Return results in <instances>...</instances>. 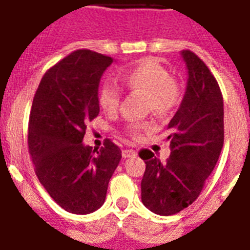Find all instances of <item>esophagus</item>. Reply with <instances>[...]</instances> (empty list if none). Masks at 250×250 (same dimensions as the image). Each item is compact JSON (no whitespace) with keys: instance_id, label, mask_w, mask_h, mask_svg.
Wrapping results in <instances>:
<instances>
[{"instance_id":"obj_1","label":"esophagus","mask_w":250,"mask_h":250,"mask_svg":"<svg viewBox=\"0 0 250 250\" xmlns=\"http://www.w3.org/2000/svg\"><path fill=\"white\" fill-rule=\"evenodd\" d=\"M122 156H123V158H131V157L136 156V152L132 150V149H125V150L122 152Z\"/></svg>"}]
</instances>
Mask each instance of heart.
<instances>
[{
  "mask_svg": "<svg viewBox=\"0 0 250 250\" xmlns=\"http://www.w3.org/2000/svg\"><path fill=\"white\" fill-rule=\"evenodd\" d=\"M122 84L132 93L146 98V109L157 115H168L182 101V88L168 71L154 58H143L121 72ZM98 105L107 114L115 113L121 104V93L113 84L104 83L97 92ZM146 123H132L129 132L137 136Z\"/></svg>",
  "mask_w": 250,
  "mask_h": 250,
  "instance_id": "1",
  "label": "heart"
}]
</instances>
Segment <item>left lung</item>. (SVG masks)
Here are the masks:
<instances>
[{"label":"left lung","mask_w":250,"mask_h":250,"mask_svg":"<svg viewBox=\"0 0 250 250\" xmlns=\"http://www.w3.org/2000/svg\"><path fill=\"white\" fill-rule=\"evenodd\" d=\"M182 57L188 80L180 107L167 125L170 158L161 164L150 150L140 152L146 165L141 201L160 215L179 213L200 196L225 140L223 97L217 80L193 52L183 50Z\"/></svg>","instance_id":"8db88e82"}]
</instances>
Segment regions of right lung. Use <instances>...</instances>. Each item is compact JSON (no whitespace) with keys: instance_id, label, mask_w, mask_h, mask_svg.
Returning a JSON list of instances; mask_svg holds the SVG:
<instances>
[{"instance_id":"right-lung-1","label":"right lung","mask_w":250,"mask_h":250,"mask_svg":"<svg viewBox=\"0 0 250 250\" xmlns=\"http://www.w3.org/2000/svg\"><path fill=\"white\" fill-rule=\"evenodd\" d=\"M111 57L79 49L50 67L33 97L28 150L50 197L68 213L89 214L106 198L122 150L106 139L100 150L84 145L86 125L100 113L97 92Z\"/></svg>"}]
</instances>
